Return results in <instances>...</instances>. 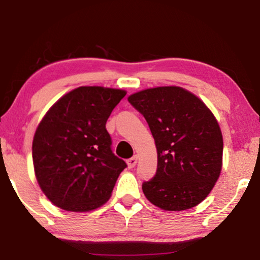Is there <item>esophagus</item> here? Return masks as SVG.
<instances>
[{"mask_svg": "<svg viewBox=\"0 0 260 260\" xmlns=\"http://www.w3.org/2000/svg\"><path fill=\"white\" fill-rule=\"evenodd\" d=\"M137 162H138V157L137 156H133V157H131V158H128L127 159L128 168H134V167H136Z\"/></svg>", "mask_w": 260, "mask_h": 260, "instance_id": "34e87169", "label": "esophagus"}]
</instances>
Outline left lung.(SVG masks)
<instances>
[{
    "label": "left lung",
    "mask_w": 260,
    "mask_h": 260,
    "mask_svg": "<svg viewBox=\"0 0 260 260\" xmlns=\"http://www.w3.org/2000/svg\"><path fill=\"white\" fill-rule=\"evenodd\" d=\"M128 102L145 117L157 147V172L143 182L144 194L168 211L198 205L221 174L223 139L215 116L177 86L137 92Z\"/></svg>",
    "instance_id": "left-lung-1"
}]
</instances>
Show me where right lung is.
I'll return each mask as SVG.
<instances>
[{"label": "right lung", "instance_id": "right-lung-1", "mask_svg": "<svg viewBox=\"0 0 260 260\" xmlns=\"http://www.w3.org/2000/svg\"><path fill=\"white\" fill-rule=\"evenodd\" d=\"M126 91L81 86L50 108L36 131L32 158L37 181L52 204L85 212L109 199L123 159L111 150L106 123Z\"/></svg>", "mask_w": 260, "mask_h": 260}]
</instances>
